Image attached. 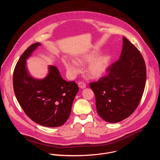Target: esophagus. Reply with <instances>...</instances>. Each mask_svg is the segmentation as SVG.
Segmentation results:
<instances>
[{
	"mask_svg": "<svg viewBox=\"0 0 160 160\" xmlns=\"http://www.w3.org/2000/svg\"><path fill=\"white\" fill-rule=\"evenodd\" d=\"M78 86L79 88L83 89V88H85L86 87V84L85 82H84L83 81H79L78 82Z\"/></svg>",
	"mask_w": 160,
	"mask_h": 160,
	"instance_id": "34e87169",
	"label": "esophagus"
}]
</instances>
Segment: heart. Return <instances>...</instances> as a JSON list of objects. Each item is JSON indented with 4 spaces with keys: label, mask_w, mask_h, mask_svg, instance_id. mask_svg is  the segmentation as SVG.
<instances>
[{
    "label": "heart",
    "mask_w": 160,
    "mask_h": 160,
    "mask_svg": "<svg viewBox=\"0 0 160 160\" xmlns=\"http://www.w3.org/2000/svg\"><path fill=\"white\" fill-rule=\"evenodd\" d=\"M98 52L97 51H92L81 56L78 59L79 63H86L90 62L88 66V74L92 78H98L101 77L107 71L108 68L110 57L108 54H102L97 56ZM63 63L72 74H77L81 71V68L78 63L73 60L68 58L63 59Z\"/></svg>",
    "instance_id": "obj_1"
}]
</instances>
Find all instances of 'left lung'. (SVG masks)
Returning a JSON list of instances; mask_svg holds the SVG:
<instances>
[{"instance_id":"obj_1","label":"left lung","mask_w":160,"mask_h":160,"mask_svg":"<svg viewBox=\"0 0 160 160\" xmlns=\"http://www.w3.org/2000/svg\"><path fill=\"white\" fill-rule=\"evenodd\" d=\"M107 75L89 82L95 94L98 115L105 121L117 123L129 117L142 98L146 68L139 50L125 37L120 58L106 71Z\"/></svg>"}]
</instances>
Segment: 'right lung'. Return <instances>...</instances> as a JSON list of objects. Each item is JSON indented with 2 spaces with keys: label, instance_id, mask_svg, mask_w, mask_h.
<instances>
[{
  "label": "right lung",
  "instance_id": "add662e5",
  "mask_svg": "<svg viewBox=\"0 0 160 160\" xmlns=\"http://www.w3.org/2000/svg\"><path fill=\"white\" fill-rule=\"evenodd\" d=\"M40 43L30 45L21 55L13 72L14 91L26 115L41 125L55 127L68 119L79 87L74 81L63 79L58 69L49 67L43 80L32 78L26 69V59Z\"/></svg>",
  "mask_w": 160,
  "mask_h": 160
}]
</instances>
